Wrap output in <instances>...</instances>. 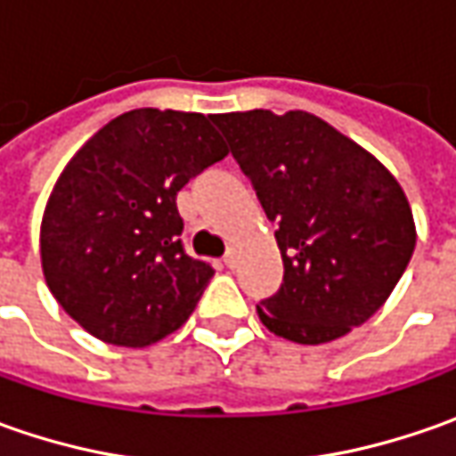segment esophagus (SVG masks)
Instances as JSON below:
<instances>
[{
	"label": "esophagus",
	"mask_w": 456,
	"mask_h": 456,
	"mask_svg": "<svg viewBox=\"0 0 456 456\" xmlns=\"http://www.w3.org/2000/svg\"><path fill=\"white\" fill-rule=\"evenodd\" d=\"M236 261H238L236 246H228V251H225V256H223V264H225L228 269H233V266H236Z\"/></svg>",
	"instance_id": "obj_1"
}]
</instances>
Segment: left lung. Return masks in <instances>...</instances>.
I'll list each match as a JSON object with an SVG mask.
<instances>
[{
  "mask_svg": "<svg viewBox=\"0 0 456 456\" xmlns=\"http://www.w3.org/2000/svg\"><path fill=\"white\" fill-rule=\"evenodd\" d=\"M273 233L284 281L258 302L273 335L338 340L370 320L416 246L409 200L373 154L306 111L216 114Z\"/></svg>",
  "mask_w": 456,
  "mask_h": 456,
  "instance_id": "left-lung-1",
  "label": "left lung"
}]
</instances>
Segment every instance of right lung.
<instances>
[{"mask_svg": "<svg viewBox=\"0 0 456 456\" xmlns=\"http://www.w3.org/2000/svg\"><path fill=\"white\" fill-rule=\"evenodd\" d=\"M225 154L210 116L134 109L68 162L40 256L53 297L83 330L144 347L192 314L216 272L184 251L177 192Z\"/></svg>", "mask_w": 456, "mask_h": 456, "instance_id": "1", "label": "right lung"}]
</instances>
